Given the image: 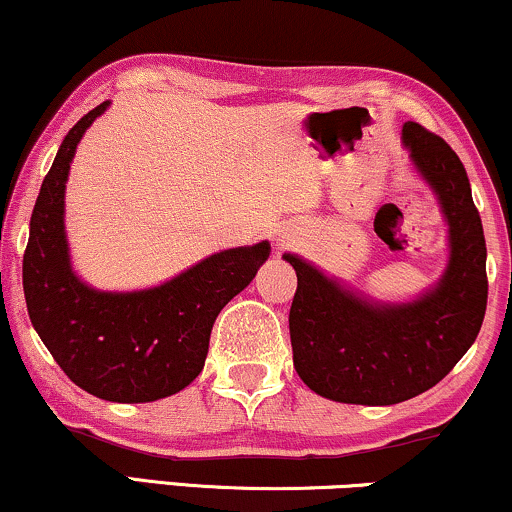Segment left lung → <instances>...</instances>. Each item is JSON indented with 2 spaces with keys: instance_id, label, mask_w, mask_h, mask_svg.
I'll return each mask as SVG.
<instances>
[{
  "instance_id": "1",
  "label": "left lung",
  "mask_w": 512,
  "mask_h": 512,
  "mask_svg": "<svg viewBox=\"0 0 512 512\" xmlns=\"http://www.w3.org/2000/svg\"><path fill=\"white\" fill-rule=\"evenodd\" d=\"M401 134L449 222L451 257L437 288L409 304H373L283 255L297 274L288 316L295 371L309 390L342 404H399L435 387L487 312V243L461 158L418 122H404Z\"/></svg>"
}]
</instances>
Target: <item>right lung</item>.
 Wrapping results in <instances>:
<instances>
[{
  "instance_id": "add662e5",
  "label": "right lung",
  "mask_w": 512,
  "mask_h": 512,
  "mask_svg": "<svg viewBox=\"0 0 512 512\" xmlns=\"http://www.w3.org/2000/svg\"><path fill=\"white\" fill-rule=\"evenodd\" d=\"M108 108L70 129L42 181L23 255V293L37 335L84 392L120 404L170 397L198 378L224 304L255 278L269 243L217 252L172 281L139 293H99L70 269L63 196L84 129Z\"/></svg>"
}]
</instances>
